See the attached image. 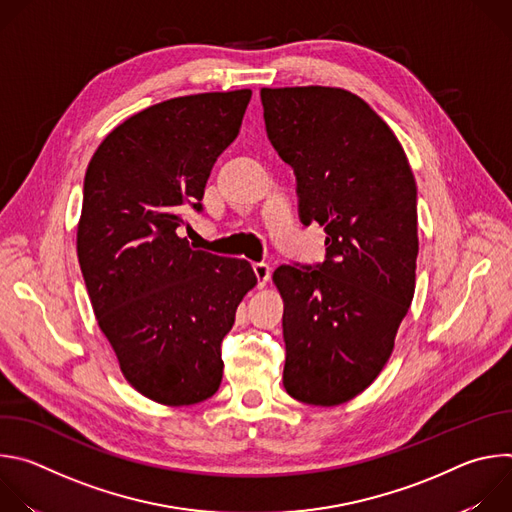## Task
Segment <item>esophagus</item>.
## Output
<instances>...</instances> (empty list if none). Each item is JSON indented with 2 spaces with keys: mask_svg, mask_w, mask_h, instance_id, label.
Returning <instances> with one entry per match:
<instances>
[{
  "mask_svg": "<svg viewBox=\"0 0 512 512\" xmlns=\"http://www.w3.org/2000/svg\"><path fill=\"white\" fill-rule=\"evenodd\" d=\"M253 271L257 277V287H265L271 279V267L267 263H253Z\"/></svg>",
  "mask_w": 512,
  "mask_h": 512,
  "instance_id": "obj_1",
  "label": "esophagus"
}]
</instances>
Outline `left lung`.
<instances>
[{"label":"left lung","mask_w":512,"mask_h":512,"mask_svg":"<svg viewBox=\"0 0 512 512\" xmlns=\"http://www.w3.org/2000/svg\"><path fill=\"white\" fill-rule=\"evenodd\" d=\"M265 129L296 174L298 214L326 257L281 265L285 391L332 407L391 356L415 291L417 186L401 143L360 97L330 87L261 89Z\"/></svg>","instance_id":"1"}]
</instances>
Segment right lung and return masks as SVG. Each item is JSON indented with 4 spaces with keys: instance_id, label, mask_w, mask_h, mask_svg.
I'll return each mask as SVG.
<instances>
[{
    "instance_id": "add662e5",
    "label": "right lung",
    "mask_w": 512,
    "mask_h": 512,
    "mask_svg": "<svg viewBox=\"0 0 512 512\" xmlns=\"http://www.w3.org/2000/svg\"><path fill=\"white\" fill-rule=\"evenodd\" d=\"M251 91L178 97L117 125L89 162L77 233L97 322L125 379L162 405H194L223 381L221 342L257 283L245 259L194 251L178 229L202 212Z\"/></svg>"
}]
</instances>
